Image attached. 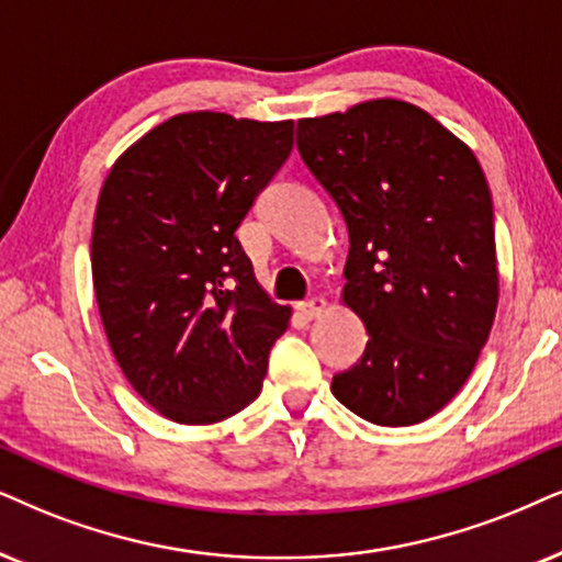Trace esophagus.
<instances>
[{
	"instance_id": "obj_1",
	"label": "esophagus",
	"mask_w": 562,
	"mask_h": 562,
	"mask_svg": "<svg viewBox=\"0 0 562 562\" xmlns=\"http://www.w3.org/2000/svg\"><path fill=\"white\" fill-rule=\"evenodd\" d=\"M297 311H301L305 318H318L326 311V297H322V295L308 297V301H303L301 305H297Z\"/></svg>"
}]
</instances>
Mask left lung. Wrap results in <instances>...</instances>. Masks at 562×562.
Here are the masks:
<instances>
[{
    "mask_svg": "<svg viewBox=\"0 0 562 562\" xmlns=\"http://www.w3.org/2000/svg\"><path fill=\"white\" fill-rule=\"evenodd\" d=\"M297 153L347 223L342 303L368 331L331 394L375 425L428 420L470 379L498 311L485 173L470 145L396 98L301 119Z\"/></svg>",
    "mask_w": 562,
    "mask_h": 562,
    "instance_id": "obj_1",
    "label": "left lung"
}]
</instances>
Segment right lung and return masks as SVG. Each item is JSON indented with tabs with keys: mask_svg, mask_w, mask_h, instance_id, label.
<instances>
[{
	"mask_svg": "<svg viewBox=\"0 0 562 562\" xmlns=\"http://www.w3.org/2000/svg\"><path fill=\"white\" fill-rule=\"evenodd\" d=\"M293 150V122L176 113L105 176L92 288L111 352L168 420L210 425L257 400L290 305L272 303L236 231Z\"/></svg>",
	"mask_w": 562,
	"mask_h": 562,
	"instance_id": "obj_1",
	"label": "right lung"
}]
</instances>
